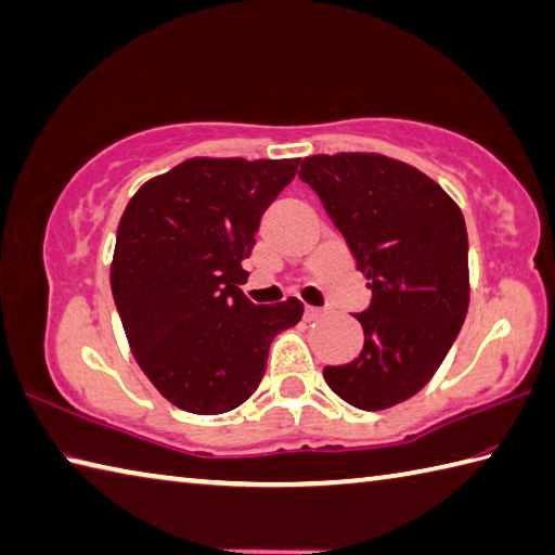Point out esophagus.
I'll return each instance as SVG.
<instances>
[{"label":"esophagus","mask_w":555,"mask_h":555,"mask_svg":"<svg viewBox=\"0 0 555 555\" xmlns=\"http://www.w3.org/2000/svg\"><path fill=\"white\" fill-rule=\"evenodd\" d=\"M322 315V310L320 308H312V306H306V310H304V318L310 322V320H318Z\"/></svg>","instance_id":"1"}]
</instances>
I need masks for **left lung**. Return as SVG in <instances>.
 <instances>
[{
    "instance_id": "8db88e82",
    "label": "left lung",
    "mask_w": 555,
    "mask_h": 555,
    "mask_svg": "<svg viewBox=\"0 0 555 555\" xmlns=\"http://www.w3.org/2000/svg\"><path fill=\"white\" fill-rule=\"evenodd\" d=\"M298 177L320 196L371 288V306L354 315L364 349L322 374L359 410L398 405L437 374L466 320V220L435 179L378 153L310 155Z\"/></svg>"
}]
</instances>
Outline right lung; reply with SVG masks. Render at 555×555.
<instances>
[{"label":"right lung","mask_w":555,"mask_h":555,"mask_svg":"<svg viewBox=\"0 0 555 555\" xmlns=\"http://www.w3.org/2000/svg\"><path fill=\"white\" fill-rule=\"evenodd\" d=\"M298 159L191 157L135 191L120 216L111 294L130 351L172 405L220 415L257 390L298 298L255 306L240 284L261 214Z\"/></svg>","instance_id":"add662e5"}]
</instances>
